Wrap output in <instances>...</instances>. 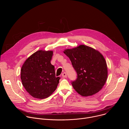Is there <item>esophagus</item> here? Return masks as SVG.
<instances>
[{
  "label": "esophagus",
  "instance_id": "1",
  "mask_svg": "<svg viewBox=\"0 0 129 129\" xmlns=\"http://www.w3.org/2000/svg\"><path fill=\"white\" fill-rule=\"evenodd\" d=\"M62 77H63V78H67V74H66V72H63V73H62Z\"/></svg>",
  "mask_w": 129,
  "mask_h": 129
}]
</instances>
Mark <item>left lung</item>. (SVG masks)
Wrapping results in <instances>:
<instances>
[{"instance_id":"8db88e82","label":"left lung","mask_w":129,"mask_h":129,"mask_svg":"<svg viewBox=\"0 0 129 129\" xmlns=\"http://www.w3.org/2000/svg\"><path fill=\"white\" fill-rule=\"evenodd\" d=\"M64 53L77 71V79L72 85L83 96L94 95L102 89L108 77L106 61L98 50L85 45L66 49Z\"/></svg>"}]
</instances>
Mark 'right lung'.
<instances>
[{
	"mask_svg": "<svg viewBox=\"0 0 129 129\" xmlns=\"http://www.w3.org/2000/svg\"><path fill=\"white\" fill-rule=\"evenodd\" d=\"M53 51L39 50L29 56L21 69V80L27 92L33 98L44 99L56 90L60 77H56L50 61Z\"/></svg>",
	"mask_w": 129,
	"mask_h": 129,
	"instance_id": "1",
	"label": "right lung"
}]
</instances>
